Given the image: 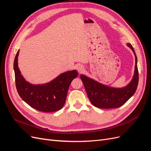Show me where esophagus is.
I'll use <instances>...</instances> for the list:
<instances>
[{"mask_svg": "<svg viewBox=\"0 0 151 151\" xmlns=\"http://www.w3.org/2000/svg\"><path fill=\"white\" fill-rule=\"evenodd\" d=\"M77 68V70H78L79 73H83L84 70V68L82 65H79Z\"/></svg>", "mask_w": 151, "mask_h": 151, "instance_id": "1", "label": "esophagus"}]
</instances>
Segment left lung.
Returning <instances> with one entry per match:
<instances>
[{
  "instance_id": "1",
  "label": "left lung",
  "mask_w": 151,
  "mask_h": 151,
  "mask_svg": "<svg viewBox=\"0 0 151 151\" xmlns=\"http://www.w3.org/2000/svg\"><path fill=\"white\" fill-rule=\"evenodd\" d=\"M127 45L134 53L135 66L133 79L125 88H110L84 75H81L80 77L84 84L88 96L94 106L103 109L119 108L124 104L135 93L139 83V72L137 64V58L132 45L128 43Z\"/></svg>"
}]
</instances>
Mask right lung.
<instances>
[{
  "label": "right lung",
  "instance_id": "add662e5",
  "mask_svg": "<svg viewBox=\"0 0 151 151\" xmlns=\"http://www.w3.org/2000/svg\"><path fill=\"white\" fill-rule=\"evenodd\" d=\"M18 50L14 62L15 82L17 93L24 101L39 111L53 112L60 109L65 104L68 88L78 76L76 70L68 71L58 76L47 84L33 85L21 76L17 65Z\"/></svg>",
  "mask_w": 151,
  "mask_h": 151
}]
</instances>
